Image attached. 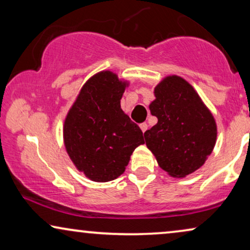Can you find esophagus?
Returning a JSON list of instances; mask_svg holds the SVG:
<instances>
[{"label": "esophagus", "mask_w": 250, "mask_h": 250, "mask_svg": "<svg viewBox=\"0 0 250 250\" xmlns=\"http://www.w3.org/2000/svg\"><path fill=\"white\" fill-rule=\"evenodd\" d=\"M140 128H141L142 132L145 133L146 129H148V124H146V123H142V124H140Z\"/></svg>", "instance_id": "esophagus-1"}]
</instances>
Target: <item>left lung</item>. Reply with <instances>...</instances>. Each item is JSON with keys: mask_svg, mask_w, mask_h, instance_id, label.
Segmentation results:
<instances>
[{"mask_svg": "<svg viewBox=\"0 0 250 250\" xmlns=\"http://www.w3.org/2000/svg\"><path fill=\"white\" fill-rule=\"evenodd\" d=\"M150 104L158 123L145 132L146 145L160 168L184 177L204 165L216 141V124L193 87L179 76L166 77Z\"/></svg>", "mask_w": 250, "mask_h": 250, "instance_id": "1", "label": "left lung"}]
</instances>
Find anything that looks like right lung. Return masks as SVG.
<instances>
[{"mask_svg":"<svg viewBox=\"0 0 250 250\" xmlns=\"http://www.w3.org/2000/svg\"><path fill=\"white\" fill-rule=\"evenodd\" d=\"M125 86L110 71L94 75L64 121L68 155L77 169L95 182L117 179L134 149L145 143L141 128L121 109Z\"/></svg>","mask_w":250,"mask_h":250,"instance_id":"obj_1","label":"right lung"}]
</instances>
